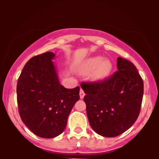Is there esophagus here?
<instances>
[{"instance_id":"1","label":"esophagus","mask_w":159,"mask_h":159,"mask_svg":"<svg viewBox=\"0 0 159 159\" xmlns=\"http://www.w3.org/2000/svg\"><path fill=\"white\" fill-rule=\"evenodd\" d=\"M84 95H85V94H84V90H82V89H80V98H81V99L83 98Z\"/></svg>"}]
</instances>
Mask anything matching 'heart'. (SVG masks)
<instances>
[{"mask_svg": "<svg viewBox=\"0 0 159 159\" xmlns=\"http://www.w3.org/2000/svg\"><path fill=\"white\" fill-rule=\"evenodd\" d=\"M80 73L88 75L93 71V77L96 80H103L109 77L113 69L112 63L102 56H93L83 61L79 66Z\"/></svg>", "mask_w": 159, "mask_h": 159, "instance_id": "1", "label": "heart"}]
</instances>
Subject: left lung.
Returning a JSON list of instances; mask_svg holds the SVG:
<instances>
[{
	"label": "left lung",
	"instance_id": "obj_1",
	"mask_svg": "<svg viewBox=\"0 0 159 159\" xmlns=\"http://www.w3.org/2000/svg\"><path fill=\"white\" fill-rule=\"evenodd\" d=\"M117 69L107 80L82 82L89 123L97 134L118 136L135 122L143 101V79L132 62L117 58Z\"/></svg>",
	"mask_w": 159,
	"mask_h": 159
}]
</instances>
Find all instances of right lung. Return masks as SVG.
Listing matches in <instances>:
<instances>
[{
	"label": "right lung",
	"mask_w": 159,
	"mask_h": 159,
	"mask_svg": "<svg viewBox=\"0 0 159 159\" xmlns=\"http://www.w3.org/2000/svg\"><path fill=\"white\" fill-rule=\"evenodd\" d=\"M46 52L26 63L16 86L19 113L25 125L36 135L53 138L61 134L73 106L80 99V87L65 88L59 82L52 60Z\"/></svg>",
	"instance_id": "1"
}]
</instances>
